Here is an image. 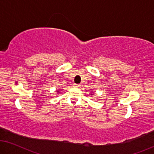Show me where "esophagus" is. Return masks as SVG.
Returning <instances> with one entry per match:
<instances>
[{"label":"esophagus","instance_id":"obj_1","mask_svg":"<svg viewBox=\"0 0 154 154\" xmlns=\"http://www.w3.org/2000/svg\"><path fill=\"white\" fill-rule=\"evenodd\" d=\"M74 86L75 87H79L80 86V84H74Z\"/></svg>","mask_w":154,"mask_h":154}]
</instances>
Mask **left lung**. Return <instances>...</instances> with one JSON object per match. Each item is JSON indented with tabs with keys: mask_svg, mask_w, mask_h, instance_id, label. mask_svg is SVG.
Wrapping results in <instances>:
<instances>
[{
	"mask_svg": "<svg viewBox=\"0 0 154 154\" xmlns=\"http://www.w3.org/2000/svg\"><path fill=\"white\" fill-rule=\"evenodd\" d=\"M91 95H93V94H91Z\"/></svg>",
	"mask_w": 154,
	"mask_h": 154,
	"instance_id": "8db88e82",
	"label": "left lung"
}]
</instances>
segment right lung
<instances>
[{
	"instance_id": "add662e5",
	"label": "right lung",
	"mask_w": 154,
	"mask_h": 154,
	"mask_svg": "<svg viewBox=\"0 0 154 154\" xmlns=\"http://www.w3.org/2000/svg\"><path fill=\"white\" fill-rule=\"evenodd\" d=\"M57 93H59V90H57Z\"/></svg>"
}]
</instances>
